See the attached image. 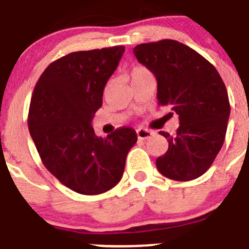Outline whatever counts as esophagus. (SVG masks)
I'll use <instances>...</instances> for the list:
<instances>
[{
	"mask_svg": "<svg viewBox=\"0 0 249 249\" xmlns=\"http://www.w3.org/2000/svg\"><path fill=\"white\" fill-rule=\"evenodd\" d=\"M154 135V132L150 131V130L148 129H139L137 130V137H139L140 140H149L150 137Z\"/></svg>",
	"mask_w": 249,
	"mask_h": 249,
	"instance_id": "1",
	"label": "esophagus"
}]
</instances>
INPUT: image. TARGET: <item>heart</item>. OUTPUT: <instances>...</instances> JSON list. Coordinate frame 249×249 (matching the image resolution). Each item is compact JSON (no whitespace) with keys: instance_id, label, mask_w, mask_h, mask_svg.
<instances>
[{"instance_id":"1","label":"heart","mask_w":249,"mask_h":249,"mask_svg":"<svg viewBox=\"0 0 249 249\" xmlns=\"http://www.w3.org/2000/svg\"><path fill=\"white\" fill-rule=\"evenodd\" d=\"M149 73H150V72L148 71L147 67L135 66L134 69L131 70V72H130V77H131V80H134V79H136V78L145 76V74H149Z\"/></svg>"}]
</instances>
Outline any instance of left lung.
<instances>
[{
  "label": "left lung",
  "instance_id": "1",
  "mask_svg": "<svg viewBox=\"0 0 249 249\" xmlns=\"http://www.w3.org/2000/svg\"><path fill=\"white\" fill-rule=\"evenodd\" d=\"M134 54L158 82L160 106L179 118L176 137L157 167L173 180H192L207 171L219 153L230 115L227 88L215 67L197 52L173 39L139 44ZM172 114V113H171Z\"/></svg>",
  "mask_w": 249,
  "mask_h": 249
}]
</instances>
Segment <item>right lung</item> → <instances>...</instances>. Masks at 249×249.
Returning a JSON list of instances; mask_svg holds the SVG:
<instances>
[{"mask_svg":"<svg viewBox=\"0 0 249 249\" xmlns=\"http://www.w3.org/2000/svg\"><path fill=\"white\" fill-rule=\"evenodd\" d=\"M124 52L115 46L65 55L44 70L34 89L27 124L37 152L48 171L79 194H102L117 185L137 142L132 127L104 140L91 126Z\"/></svg>","mask_w":249,"mask_h":249,"instance_id":"right-lung-1","label":"right lung"}]
</instances>
